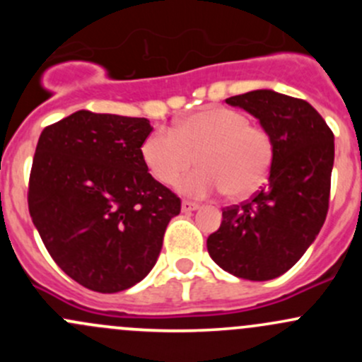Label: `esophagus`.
<instances>
[{
  "label": "esophagus",
  "instance_id": "obj_1",
  "mask_svg": "<svg viewBox=\"0 0 362 362\" xmlns=\"http://www.w3.org/2000/svg\"><path fill=\"white\" fill-rule=\"evenodd\" d=\"M198 208H199V204L194 202H189V199H184V202H182V210L184 211H194V210H198Z\"/></svg>",
  "mask_w": 362,
  "mask_h": 362
}]
</instances>
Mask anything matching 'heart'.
<instances>
[{
    "label": "heart",
    "instance_id": "heart-1",
    "mask_svg": "<svg viewBox=\"0 0 362 362\" xmlns=\"http://www.w3.org/2000/svg\"><path fill=\"white\" fill-rule=\"evenodd\" d=\"M196 156L202 168L178 182L182 192L210 196L224 189L229 198H243L268 178L275 145L264 127L226 107L203 108L178 120L173 131H152L141 144L145 166L164 185L175 184Z\"/></svg>",
    "mask_w": 362,
    "mask_h": 362
}]
</instances>
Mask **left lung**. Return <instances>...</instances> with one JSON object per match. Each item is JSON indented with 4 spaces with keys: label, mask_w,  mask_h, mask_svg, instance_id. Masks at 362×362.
Segmentation results:
<instances>
[{
    "label": "left lung",
    "mask_w": 362,
    "mask_h": 362,
    "mask_svg": "<svg viewBox=\"0 0 362 362\" xmlns=\"http://www.w3.org/2000/svg\"><path fill=\"white\" fill-rule=\"evenodd\" d=\"M247 110L275 145L269 182L249 202L222 210L208 254L238 279L272 280L301 259L329 210L334 134L310 103L259 89L226 100Z\"/></svg>",
    "instance_id": "obj_1"
}]
</instances>
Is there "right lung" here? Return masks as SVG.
<instances>
[{"mask_svg": "<svg viewBox=\"0 0 362 362\" xmlns=\"http://www.w3.org/2000/svg\"><path fill=\"white\" fill-rule=\"evenodd\" d=\"M148 119L78 110L40 134L29 175L33 224L80 286L119 293L154 268L180 198L141 159Z\"/></svg>", "mask_w": 362, "mask_h": 362, "instance_id": "add662e5", "label": "right lung"}]
</instances>
